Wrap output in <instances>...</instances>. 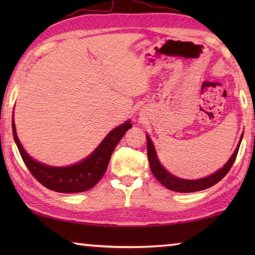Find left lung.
I'll use <instances>...</instances> for the list:
<instances>
[{
	"label": "left lung",
	"instance_id": "1",
	"mask_svg": "<svg viewBox=\"0 0 255 255\" xmlns=\"http://www.w3.org/2000/svg\"><path fill=\"white\" fill-rule=\"evenodd\" d=\"M243 138V135L241 137ZM241 140L239 143V146H237L234 154L232 155V157L228 159V162L224 165L223 169L218 170L216 173L211 174L209 176H207L205 179H200V180H183V179H179L176 176L170 174L169 172L165 171V169H163V166L159 164L156 153H155L154 146L152 140L149 139V137L147 136V157H148V162H149V166H150V171L154 174L155 178H156L159 182H161L164 187H166L167 189L172 190V191H176V192H195V191H200V190H204L207 188H210L215 185L216 183H218L224 176H225L228 171L231 170V167L233 164H234L235 158L237 156V153H239V148L241 145Z\"/></svg>",
	"mask_w": 255,
	"mask_h": 255
}]
</instances>
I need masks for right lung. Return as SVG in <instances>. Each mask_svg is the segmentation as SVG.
<instances>
[{
  "mask_svg": "<svg viewBox=\"0 0 255 255\" xmlns=\"http://www.w3.org/2000/svg\"><path fill=\"white\" fill-rule=\"evenodd\" d=\"M129 128H131V124L129 122L115 128L84 161L72 166L53 167L36 162L25 153L15 133L14 123H12L15 144L30 173L47 189L63 193L83 192L93 188L106 173L116 146Z\"/></svg>",
  "mask_w": 255,
  "mask_h": 255,
  "instance_id": "right-lung-1",
  "label": "right lung"
}]
</instances>
